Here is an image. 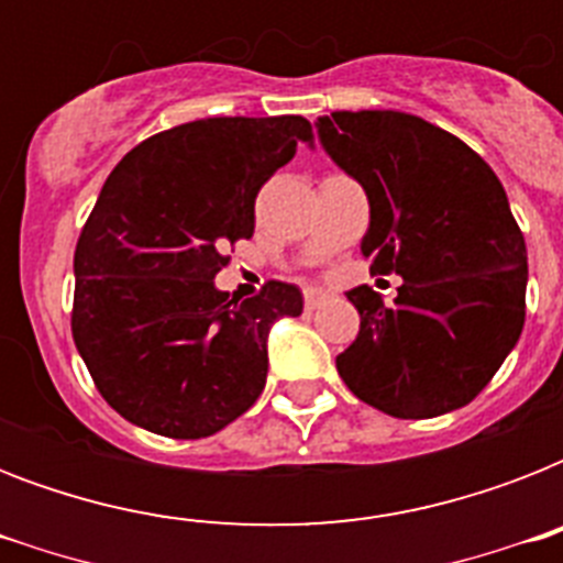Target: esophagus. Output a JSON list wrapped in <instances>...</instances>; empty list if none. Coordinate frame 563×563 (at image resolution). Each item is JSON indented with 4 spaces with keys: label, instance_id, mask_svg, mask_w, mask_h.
<instances>
[{
    "label": "esophagus",
    "instance_id": "obj_1",
    "mask_svg": "<svg viewBox=\"0 0 563 563\" xmlns=\"http://www.w3.org/2000/svg\"><path fill=\"white\" fill-rule=\"evenodd\" d=\"M327 298H330V291H324V289H307V291H303V303H307V309L321 307Z\"/></svg>",
    "mask_w": 563,
    "mask_h": 563
}]
</instances>
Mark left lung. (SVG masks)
I'll return each mask as SVG.
<instances>
[{
	"label": "left lung",
	"mask_w": 563,
	"mask_h": 563,
	"mask_svg": "<svg viewBox=\"0 0 563 563\" xmlns=\"http://www.w3.org/2000/svg\"><path fill=\"white\" fill-rule=\"evenodd\" d=\"M316 128L368 195L371 274L402 277L388 307L368 286L347 291L360 335L335 368L391 418L462 409L523 333L529 265L506 189L471 145L411 113L335 110Z\"/></svg>",
	"instance_id": "obj_1"
}]
</instances>
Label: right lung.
<instances>
[{
  "instance_id": "add662e5",
  "label": "right lung",
  "mask_w": 563,
  "mask_h": 563,
  "mask_svg": "<svg viewBox=\"0 0 563 563\" xmlns=\"http://www.w3.org/2000/svg\"><path fill=\"white\" fill-rule=\"evenodd\" d=\"M303 117H212L148 136L101 187L75 245L73 339L101 397L166 438H207L265 388L274 321L303 312L291 283L216 289L224 247L254 236V201Z\"/></svg>"
}]
</instances>
